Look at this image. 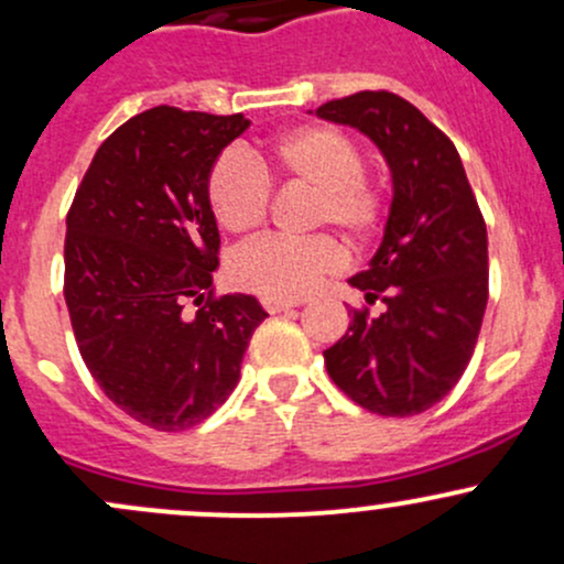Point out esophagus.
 I'll use <instances>...</instances> for the list:
<instances>
[{
	"label": "esophagus",
	"mask_w": 564,
	"mask_h": 564,
	"mask_svg": "<svg viewBox=\"0 0 564 564\" xmlns=\"http://www.w3.org/2000/svg\"><path fill=\"white\" fill-rule=\"evenodd\" d=\"M262 305H264V311H268L270 315H275V313H286V311H292V307H296V302H283V300H262Z\"/></svg>",
	"instance_id": "esophagus-1"
}]
</instances>
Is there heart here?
I'll return each mask as SVG.
<instances>
[{"mask_svg":"<svg viewBox=\"0 0 564 564\" xmlns=\"http://www.w3.org/2000/svg\"><path fill=\"white\" fill-rule=\"evenodd\" d=\"M361 147L348 133L324 122L294 128L259 152L257 165L238 152H225L208 171V203L227 232L251 235L268 221L272 187L305 184L315 189L311 227H337L352 246L375 238L386 219V195L364 173ZM345 251L329 235L307 240H259L232 259L230 278L262 300L294 302L343 270Z\"/></svg>","mask_w":564,"mask_h":564,"instance_id":"obj_1","label":"heart"}]
</instances>
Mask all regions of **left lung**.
Instances as JSON below:
<instances>
[{
    "instance_id": "left-lung-1",
    "label": "left lung",
    "mask_w": 564,
    "mask_h": 564,
    "mask_svg": "<svg viewBox=\"0 0 564 564\" xmlns=\"http://www.w3.org/2000/svg\"><path fill=\"white\" fill-rule=\"evenodd\" d=\"M375 141L393 178L391 214L369 268L350 278L352 311L324 350L326 372L364 410L410 417L466 372L487 307V227L455 144L406 98L361 90L315 109Z\"/></svg>"
}]
</instances>
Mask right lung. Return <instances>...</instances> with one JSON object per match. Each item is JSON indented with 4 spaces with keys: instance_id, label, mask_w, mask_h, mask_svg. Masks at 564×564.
<instances>
[{
    "instance_id": "1",
    "label": "right lung",
    "mask_w": 564,
    "mask_h": 564,
    "mask_svg": "<svg viewBox=\"0 0 564 564\" xmlns=\"http://www.w3.org/2000/svg\"><path fill=\"white\" fill-rule=\"evenodd\" d=\"M246 128L243 115L141 111L98 147L66 216L64 296L79 356L154 431L192 429L219 410L268 318L257 296L212 286L219 227L208 171Z\"/></svg>"
}]
</instances>
